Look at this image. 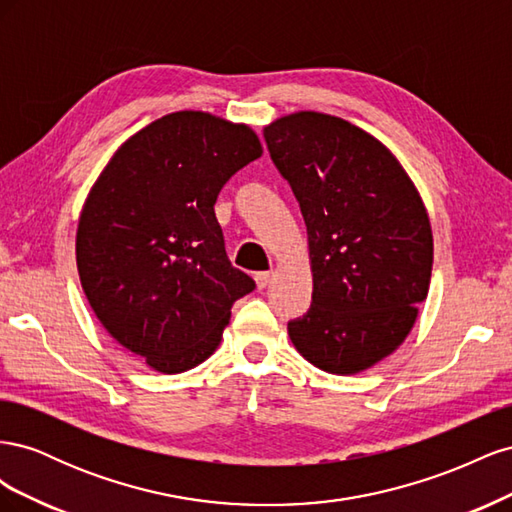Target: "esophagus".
Listing matches in <instances>:
<instances>
[{
    "label": "esophagus",
    "instance_id": "obj_1",
    "mask_svg": "<svg viewBox=\"0 0 512 512\" xmlns=\"http://www.w3.org/2000/svg\"><path fill=\"white\" fill-rule=\"evenodd\" d=\"M254 280H256L258 290L267 288V284L271 282V271H260V273H256V275H254Z\"/></svg>",
    "mask_w": 512,
    "mask_h": 512
}]
</instances>
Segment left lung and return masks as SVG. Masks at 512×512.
<instances>
[{"mask_svg": "<svg viewBox=\"0 0 512 512\" xmlns=\"http://www.w3.org/2000/svg\"><path fill=\"white\" fill-rule=\"evenodd\" d=\"M265 141L299 200L314 280L312 307L288 335L327 374H361L404 344L427 299L433 235L423 198L391 149L342 117H277Z\"/></svg>", "mask_w": 512, "mask_h": 512, "instance_id": "left-lung-1", "label": "left lung"}]
</instances>
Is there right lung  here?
<instances>
[{"mask_svg":"<svg viewBox=\"0 0 512 512\" xmlns=\"http://www.w3.org/2000/svg\"><path fill=\"white\" fill-rule=\"evenodd\" d=\"M260 156L247 123L177 111L121 143L85 198L76 228L85 297L108 335L160 374L207 361L232 303L256 286L230 265L213 205Z\"/></svg>","mask_w":512,"mask_h":512,"instance_id":"right-lung-1","label":"right lung"}]
</instances>
